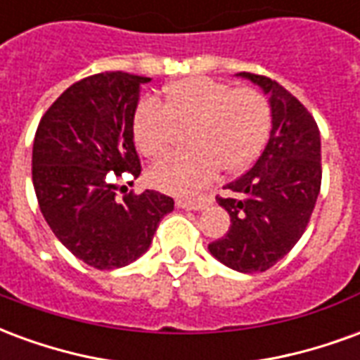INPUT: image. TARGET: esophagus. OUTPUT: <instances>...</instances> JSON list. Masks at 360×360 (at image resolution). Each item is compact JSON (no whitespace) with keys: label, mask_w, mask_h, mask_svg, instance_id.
Returning a JSON list of instances; mask_svg holds the SVG:
<instances>
[{"label":"esophagus","mask_w":360,"mask_h":360,"mask_svg":"<svg viewBox=\"0 0 360 360\" xmlns=\"http://www.w3.org/2000/svg\"><path fill=\"white\" fill-rule=\"evenodd\" d=\"M210 204V198H198V200H177L175 206L181 210H204Z\"/></svg>","instance_id":"34e87169"}]
</instances>
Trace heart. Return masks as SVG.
Segmentation results:
<instances>
[{
    "instance_id": "heart-1",
    "label": "heart",
    "mask_w": 360,
    "mask_h": 360,
    "mask_svg": "<svg viewBox=\"0 0 360 360\" xmlns=\"http://www.w3.org/2000/svg\"><path fill=\"white\" fill-rule=\"evenodd\" d=\"M165 102L144 98L133 115V141L144 158L165 156L181 131H191V150L156 164L148 181L160 191L193 196L221 167L241 172L264 148L270 133V105L255 89H233L208 77L169 84Z\"/></svg>"
}]
</instances>
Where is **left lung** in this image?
Here are the masks:
<instances>
[{"label":"left lung","instance_id":"8db88e82","mask_svg":"<svg viewBox=\"0 0 360 360\" xmlns=\"http://www.w3.org/2000/svg\"><path fill=\"white\" fill-rule=\"evenodd\" d=\"M268 94L271 131L249 172L227 183L218 204L231 226L208 245L221 264L243 274L266 271L301 239L314 210L320 183V131L291 92L268 77L239 73Z\"/></svg>","mask_w":360,"mask_h":360}]
</instances>
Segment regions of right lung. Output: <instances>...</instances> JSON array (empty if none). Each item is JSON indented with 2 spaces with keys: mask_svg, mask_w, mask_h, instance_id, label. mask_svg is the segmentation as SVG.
Instances as JSON below:
<instances>
[{
  "mask_svg": "<svg viewBox=\"0 0 360 360\" xmlns=\"http://www.w3.org/2000/svg\"><path fill=\"white\" fill-rule=\"evenodd\" d=\"M148 77L98 73L75 82L44 113L32 146V183L44 219L84 264L113 270L148 250L173 198L144 191L117 198L111 177L141 175L133 115Z\"/></svg>",
  "mask_w": 360,
  "mask_h": 360,
  "instance_id": "right-lung-1",
  "label": "right lung"
}]
</instances>
